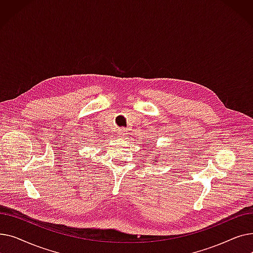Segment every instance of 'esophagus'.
Wrapping results in <instances>:
<instances>
[{
	"label": "esophagus",
	"mask_w": 253,
	"mask_h": 253,
	"mask_svg": "<svg viewBox=\"0 0 253 253\" xmlns=\"http://www.w3.org/2000/svg\"><path fill=\"white\" fill-rule=\"evenodd\" d=\"M126 129L125 128H121V129H119V136L120 137H124L125 135H126Z\"/></svg>",
	"instance_id": "1"
}]
</instances>
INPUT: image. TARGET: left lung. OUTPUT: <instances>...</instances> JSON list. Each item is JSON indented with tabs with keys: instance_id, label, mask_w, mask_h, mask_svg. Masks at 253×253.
I'll return each instance as SVG.
<instances>
[{
	"instance_id": "1",
	"label": "left lung",
	"mask_w": 253,
	"mask_h": 253,
	"mask_svg": "<svg viewBox=\"0 0 253 253\" xmlns=\"http://www.w3.org/2000/svg\"><path fill=\"white\" fill-rule=\"evenodd\" d=\"M158 158H159V157H157V158H155V159H154V161H155V162H158Z\"/></svg>"
}]
</instances>
